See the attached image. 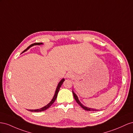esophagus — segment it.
Instances as JSON below:
<instances>
[{"instance_id":"obj_1","label":"esophagus","mask_w":133,"mask_h":133,"mask_svg":"<svg viewBox=\"0 0 133 133\" xmlns=\"http://www.w3.org/2000/svg\"><path fill=\"white\" fill-rule=\"evenodd\" d=\"M67 77L68 78H72V77H74V75H73L72 73L70 72L67 74Z\"/></svg>"}]
</instances>
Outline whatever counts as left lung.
<instances>
[{"label": "left lung", "mask_w": 133, "mask_h": 133, "mask_svg": "<svg viewBox=\"0 0 133 133\" xmlns=\"http://www.w3.org/2000/svg\"><path fill=\"white\" fill-rule=\"evenodd\" d=\"M72 93H73V95H74V98H75V99L76 101L77 102V103L79 106H80V107H81V108H82L83 109L85 110H87V111H98V110H97V109H94L89 108H88V107H85V106L83 105H82V104L81 103V102L79 101L77 96L76 95V94L73 91V90H72Z\"/></svg>", "instance_id": "8db88e82"}]
</instances>
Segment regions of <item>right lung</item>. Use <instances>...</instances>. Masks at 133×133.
<instances>
[{"mask_svg":"<svg viewBox=\"0 0 133 133\" xmlns=\"http://www.w3.org/2000/svg\"><path fill=\"white\" fill-rule=\"evenodd\" d=\"M41 44H43L42 43H33V44H32L31 45H30L29 47H28L27 48H26V49H25V50L24 51H26V50H28L29 48H31V47L33 46V45H41ZM64 81V78H62L61 80L59 81V82L58 83V84L57 85V87L56 88V91H55V95L54 96V97H53V98L52 99V100L50 101V103H48L47 105H45V107L42 108L41 109H36V110H28L29 111H31V112H41V111H44L45 110H47V109H48L49 108H50L51 106L54 104V102L55 101L57 97V94L59 92V89L61 88V85H62L63 82Z\"/></svg>","mask_w":133,"mask_h":133,"instance_id":"obj_1","label":"right lung"}]
</instances>
